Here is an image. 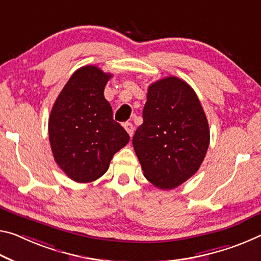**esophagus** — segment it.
Listing matches in <instances>:
<instances>
[{
  "instance_id": "1",
  "label": "esophagus",
  "mask_w": 261,
  "mask_h": 261,
  "mask_svg": "<svg viewBox=\"0 0 261 261\" xmlns=\"http://www.w3.org/2000/svg\"><path fill=\"white\" fill-rule=\"evenodd\" d=\"M124 129L126 130V132H127V134H129L130 137H132V135H134V131H135V126H134V124L130 123V122L124 123Z\"/></svg>"
}]
</instances>
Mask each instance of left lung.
I'll use <instances>...</instances> for the list:
<instances>
[{
	"label": "left lung",
	"instance_id": "obj_1",
	"mask_svg": "<svg viewBox=\"0 0 261 261\" xmlns=\"http://www.w3.org/2000/svg\"><path fill=\"white\" fill-rule=\"evenodd\" d=\"M209 142L203 108L187 82L167 76L150 85L132 144L152 185L165 190L182 185L200 168Z\"/></svg>",
	"mask_w": 261,
	"mask_h": 261
}]
</instances>
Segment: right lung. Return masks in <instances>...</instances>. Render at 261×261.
<instances>
[{"label": "right lung", "mask_w": 261, "mask_h": 261, "mask_svg": "<svg viewBox=\"0 0 261 261\" xmlns=\"http://www.w3.org/2000/svg\"><path fill=\"white\" fill-rule=\"evenodd\" d=\"M113 76L96 66L74 72L53 105L48 137L56 163L80 184L97 180L108 171L114 154L129 143L113 109L105 98V87Z\"/></svg>", "instance_id": "add662e5"}]
</instances>
